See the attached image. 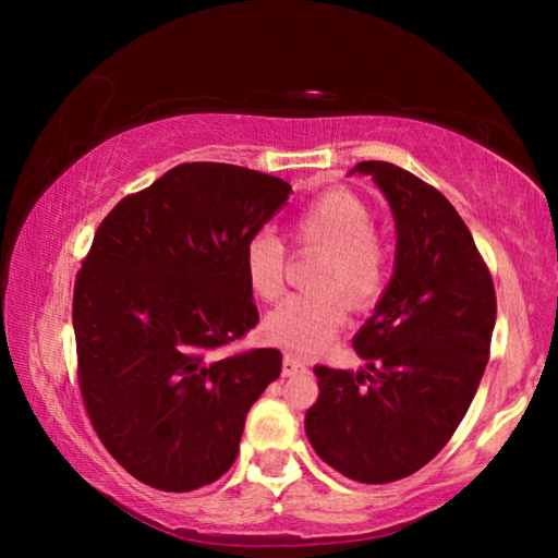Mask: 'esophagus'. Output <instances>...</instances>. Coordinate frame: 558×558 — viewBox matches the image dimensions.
Here are the masks:
<instances>
[{
  "label": "esophagus",
  "instance_id": "esophagus-1",
  "mask_svg": "<svg viewBox=\"0 0 558 558\" xmlns=\"http://www.w3.org/2000/svg\"><path fill=\"white\" fill-rule=\"evenodd\" d=\"M305 372H307V364L302 362L300 356H292V354L282 356V374L295 376V374H305Z\"/></svg>",
  "mask_w": 558,
  "mask_h": 558
}]
</instances>
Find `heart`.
Here are the masks:
<instances>
[{"mask_svg": "<svg viewBox=\"0 0 558 558\" xmlns=\"http://www.w3.org/2000/svg\"><path fill=\"white\" fill-rule=\"evenodd\" d=\"M292 243L319 251L307 286L280 302L263 323L268 342L288 352L310 354L332 342L347 319V307L366 310L381 298L389 258L374 233V216L356 194L329 189L290 216ZM288 253L270 231L245 243L243 272L260 300H276L286 288Z\"/></svg>", "mask_w": 558, "mask_h": 558, "instance_id": "b5f03b06", "label": "heart"}]
</instances>
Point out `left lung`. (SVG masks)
<instances>
[{
  "label": "left lung",
  "instance_id": "8db88e82",
  "mask_svg": "<svg viewBox=\"0 0 558 558\" xmlns=\"http://www.w3.org/2000/svg\"><path fill=\"white\" fill-rule=\"evenodd\" d=\"M396 223L393 276L354 335L359 372L315 366L307 440L366 485L409 477L446 448L483 379L497 317L493 276L436 186L389 162H359Z\"/></svg>",
  "mask_w": 558,
  "mask_h": 558
}]
</instances>
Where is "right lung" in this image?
I'll return each mask as SVG.
<instances>
[{"mask_svg": "<svg viewBox=\"0 0 558 558\" xmlns=\"http://www.w3.org/2000/svg\"><path fill=\"white\" fill-rule=\"evenodd\" d=\"M290 192L256 169L186 162L98 226L73 288L78 384L102 446L140 483L192 493L219 480L280 376L278 349H216L258 323L243 251Z\"/></svg>", "mask_w": 558, "mask_h": 558, "instance_id": "1", "label": "right lung"}]
</instances>
